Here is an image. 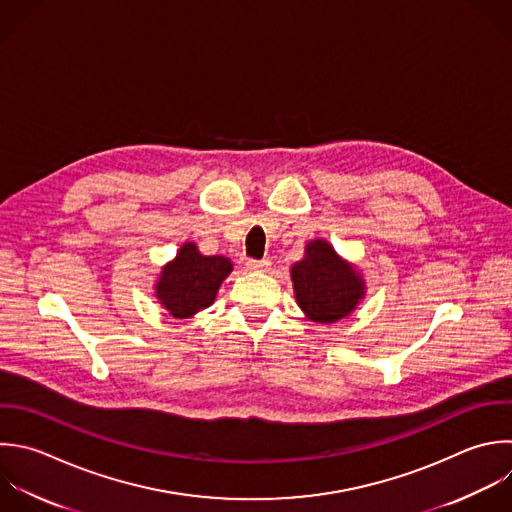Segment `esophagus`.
I'll return each mask as SVG.
<instances>
[{"instance_id":"obj_1","label":"esophagus","mask_w":512,"mask_h":512,"mask_svg":"<svg viewBox=\"0 0 512 512\" xmlns=\"http://www.w3.org/2000/svg\"><path fill=\"white\" fill-rule=\"evenodd\" d=\"M246 268L252 272H268L270 270V260H248Z\"/></svg>"}]
</instances>
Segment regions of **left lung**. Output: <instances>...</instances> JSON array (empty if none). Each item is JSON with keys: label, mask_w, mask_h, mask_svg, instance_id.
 I'll return each instance as SVG.
<instances>
[{"label": "left lung", "mask_w": 512, "mask_h": 512, "mask_svg": "<svg viewBox=\"0 0 512 512\" xmlns=\"http://www.w3.org/2000/svg\"><path fill=\"white\" fill-rule=\"evenodd\" d=\"M294 296L308 320L332 324L354 312L366 294L360 272L326 240H310L290 270Z\"/></svg>", "instance_id": "8db88e82"}]
</instances>
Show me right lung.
<instances>
[{
    "label": "right lung",
    "instance_id": "1",
    "mask_svg": "<svg viewBox=\"0 0 512 512\" xmlns=\"http://www.w3.org/2000/svg\"><path fill=\"white\" fill-rule=\"evenodd\" d=\"M230 272L228 258L204 256L194 242H186L176 258L162 268L156 298L174 318H192L216 300L218 288Z\"/></svg>",
    "mask_w": 512,
    "mask_h": 512
}]
</instances>
